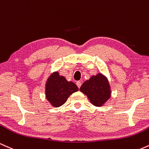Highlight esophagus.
<instances>
[{"label": "esophagus", "instance_id": "34e87169", "mask_svg": "<svg viewBox=\"0 0 149 149\" xmlns=\"http://www.w3.org/2000/svg\"><path fill=\"white\" fill-rule=\"evenodd\" d=\"M77 86H78V88H80L81 87V81H77Z\"/></svg>", "mask_w": 149, "mask_h": 149}]
</instances>
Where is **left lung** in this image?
I'll use <instances>...</instances> for the list:
<instances>
[{"mask_svg": "<svg viewBox=\"0 0 149 149\" xmlns=\"http://www.w3.org/2000/svg\"><path fill=\"white\" fill-rule=\"evenodd\" d=\"M80 91L86 95L95 106H102L111 97V87L108 79L101 73L92 76L83 83Z\"/></svg>", "mask_w": 149, "mask_h": 149, "instance_id": "8db88e82", "label": "left lung"}]
</instances>
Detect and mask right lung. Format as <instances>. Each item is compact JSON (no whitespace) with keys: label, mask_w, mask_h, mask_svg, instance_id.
Wrapping results in <instances>:
<instances>
[{"label":"right lung","mask_w":149,"mask_h":149,"mask_svg":"<svg viewBox=\"0 0 149 149\" xmlns=\"http://www.w3.org/2000/svg\"><path fill=\"white\" fill-rule=\"evenodd\" d=\"M79 90L77 85L72 81H68L58 72L50 75L46 84V96L53 106L60 107L67 101L72 93Z\"/></svg>","instance_id":"obj_1"}]
</instances>
